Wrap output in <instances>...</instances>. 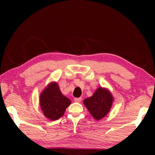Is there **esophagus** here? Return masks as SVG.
<instances>
[{
  "label": "esophagus",
  "instance_id": "esophagus-1",
  "mask_svg": "<svg viewBox=\"0 0 155 155\" xmlns=\"http://www.w3.org/2000/svg\"><path fill=\"white\" fill-rule=\"evenodd\" d=\"M81 101H82V98H74V102H76V103H80Z\"/></svg>",
  "mask_w": 155,
  "mask_h": 155
}]
</instances>
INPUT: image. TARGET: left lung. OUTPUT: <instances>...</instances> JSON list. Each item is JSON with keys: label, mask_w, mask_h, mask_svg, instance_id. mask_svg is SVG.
<instances>
[{"label": "left lung", "mask_w": 155, "mask_h": 155, "mask_svg": "<svg viewBox=\"0 0 155 155\" xmlns=\"http://www.w3.org/2000/svg\"><path fill=\"white\" fill-rule=\"evenodd\" d=\"M114 97L106 88L98 87L92 96L84 100L83 103L94 118L100 120L108 114Z\"/></svg>", "instance_id": "1"}]
</instances>
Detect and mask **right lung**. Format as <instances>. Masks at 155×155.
I'll use <instances>...</instances> for the list:
<instances>
[{
	"mask_svg": "<svg viewBox=\"0 0 155 155\" xmlns=\"http://www.w3.org/2000/svg\"><path fill=\"white\" fill-rule=\"evenodd\" d=\"M40 103L44 116L51 120H56L64 115L71 101L63 95L58 84L52 82L41 93Z\"/></svg>",
	"mask_w": 155,
	"mask_h": 155,
	"instance_id": "1",
	"label": "right lung"
}]
</instances>
